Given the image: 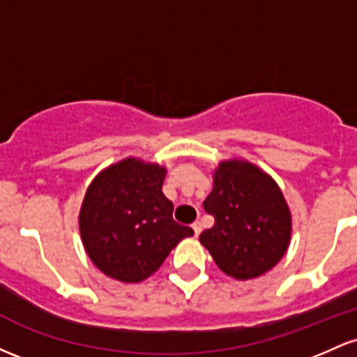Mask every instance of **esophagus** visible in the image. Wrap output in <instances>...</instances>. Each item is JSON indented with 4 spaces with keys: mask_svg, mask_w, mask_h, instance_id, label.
<instances>
[{
    "mask_svg": "<svg viewBox=\"0 0 357 357\" xmlns=\"http://www.w3.org/2000/svg\"><path fill=\"white\" fill-rule=\"evenodd\" d=\"M192 231H195V236H198L199 233H202V225H199V221H195V223L191 225Z\"/></svg>",
    "mask_w": 357,
    "mask_h": 357,
    "instance_id": "obj_1",
    "label": "esophagus"
}]
</instances>
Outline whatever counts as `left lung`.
I'll return each mask as SVG.
<instances>
[{"label":"left lung","instance_id":"1","mask_svg":"<svg viewBox=\"0 0 357 357\" xmlns=\"http://www.w3.org/2000/svg\"><path fill=\"white\" fill-rule=\"evenodd\" d=\"M215 218L199 243L221 272L236 280L264 275L285 255L292 215L275 179L245 159L221 161L203 203Z\"/></svg>","mask_w":357,"mask_h":357}]
</instances>
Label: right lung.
Returning a JSON list of instances; mask_svg holds the SVG:
<instances>
[{"label":"right lung","mask_w":357,"mask_h":357,"mask_svg":"<svg viewBox=\"0 0 357 357\" xmlns=\"http://www.w3.org/2000/svg\"><path fill=\"white\" fill-rule=\"evenodd\" d=\"M166 173L158 162L126 158L102 169L85 191L82 243L92 264L114 280H146L195 233L173 220V203L162 192Z\"/></svg>","instance_id":"right-lung-1"}]
</instances>
